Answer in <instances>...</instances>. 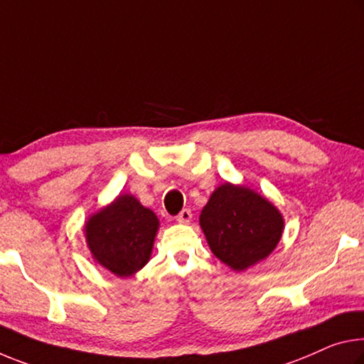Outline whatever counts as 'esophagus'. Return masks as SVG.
Masks as SVG:
<instances>
[{
	"label": "esophagus",
	"instance_id": "obj_1",
	"mask_svg": "<svg viewBox=\"0 0 364 364\" xmlns=\"http://www.w3.org/2000/svg\"><path fill=\"white\" fill-rule=\"evenodd\" d=\"M191 218H193L191 210H189V209H183L180 213H178L176 222H180V223H189V222H191Z\"/></svg>",
	"mask_w": 364,
	"mask_h": 364
}]
</instances>
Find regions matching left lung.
Wrapping results in <instances>:
<instances>
[{
  "instance_id": "1",
  "label": "left lung",
  "mask_w": 364,
  "mask_h": 364,
  "mask_svg": "<svg viewBox=\"0 0 364 364\" xmlns=\"http://www.w3.org/2000/svg\"><path fill=\"white\" fill-rule=\"evenodd\" d=\"M199 225L213 256L236 272L264 261L280 243V210L245 184L223 183L210 194Z\"/></svg>"
}]
</instances>
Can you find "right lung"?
Here are the masks:
<instances>
[{"label": "right lung", "instance_id": "1", "mask_svg": "<svg viewBox=\"0 0 364 364\" xmlns=\"http://www.w3.org/2000/svg\"><path fill=\"white\" fill-rule=\"evenodd\" d=\"M160 228L155 213L132 194H119L84 223L92 259L108 272L126 279L151 261Z\"/></svg>", "mask_w": 364, "mask_h": 364}]
</instances>
